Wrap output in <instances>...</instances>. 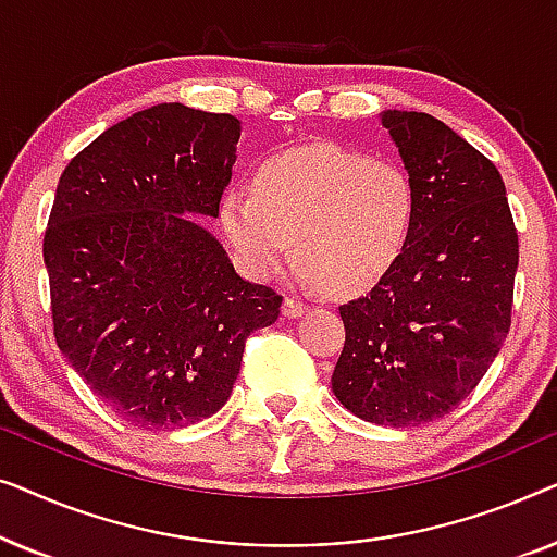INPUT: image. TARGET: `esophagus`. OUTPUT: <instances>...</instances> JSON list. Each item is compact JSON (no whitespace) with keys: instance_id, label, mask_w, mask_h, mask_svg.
Listing matches in <instances>:
<instances>
[{"instance_id":"34e87169","label":"esophagus","mask_w":557,"mask_h":557,"mask_svg":"<svg viewBox=\"0 0 557 557\" xmlns=\"http://www.w3.org/2000/svg\"><path fill=\"white\" fill-rule=\"evenodd\" d=\"M307 309H309L307 304L296 301L294 296H286V299H284V317H288V319H299Z\"/></svg>"}]
</instances>
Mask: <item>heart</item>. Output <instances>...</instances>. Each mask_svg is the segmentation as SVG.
I'll list each match as a JSON object with an SVG mask.
<instances>
[{
    "label": "heart",
    "instance_id": "obj_1",
    "mask_svg": "<svg viewBox=\"0 0 557 557\" xmlns=\"http://www.w3.org/2000/svg\"><path fill=\"white\" fill-rule=\"evenodd\" d=\"M218 218L253 278L276 276L296 238L304 284L357 296L398 263L413 231L416 189L400 164L317 141L263 159L253 189H225Z\"/></svg>",
    "mask_w": 557,
    "mask_h": 557
}]
</instances>
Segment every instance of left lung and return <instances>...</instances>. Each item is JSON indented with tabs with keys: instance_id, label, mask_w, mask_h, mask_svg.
<instances>
[{
	"instance_id": "1",
	"label": "left lung",
	"mask_w": 557,
	"mask_h": 557,
	"mask_svg": "<svg viewBox=\"0 0 557 557\" xmlns=\"http://www.w3.org/2000/svg\"><path fill=\"white\" fill-rule=\"evenodd\" d=\"M416 189V220L393 271L339 307L345 347L332 393L362 421L421 425L459 406L512 322L517 231L502 174L444 121L383 111Z\"/></svg>"
}]
</instances>
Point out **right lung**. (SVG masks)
Here are the masks:
<instances>
[{"label": "right lung", "instance_id": "obj_1", "mask_svg": "<svg viewBox=\"0 0 557 557\" xmlns=\"http://www.w3.org/2000/svg\"><path fill=\"white\" fill-rule=\"evenodd\" d=\"M231 113L159 103L60 174L45 231L60 352L124 421L182 429L231 398L250 332L281 296L233 269L195 218H218L238 157Z\"/></svg>", "mask_w": 557, "mask_h": 557}]
</instances>
